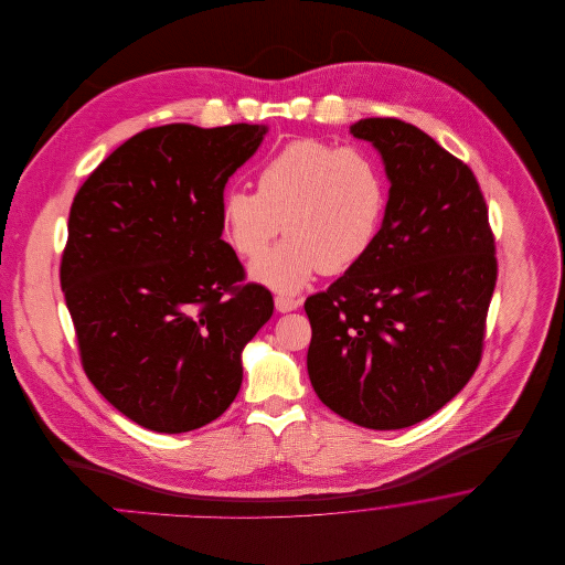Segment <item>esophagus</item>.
I'll use <instances>...</instances> for the list:
<instances>
[{
    "label": "esophagus",
    "mask_w": 565,
    "mask_h": 565,
    "mask_svg": "<svg viewBox=\"0 0 565 565\" xmlns=\"http://www.w3.org/2000/svg\"><path fill=\"white\" fill-rule=\"evenodd\" d=\"M300 298H295V296L288 295H277L275 296V307H277V311H281V313H288V311H295L300 307Z\"/></svg>",
    "instance_id": "1"
}]
</instances>
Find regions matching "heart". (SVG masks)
Masks as SVG:
<instances>
[{
  "instance_id": "heart-1",
  "label": "heart",
  "mask_w": 565,
  "mask_h": 565,
  "mask_svg": "<svg viewBox=\"0 0 565 565\" xmlns=\"http://www.w3.org/2000/svg\"><path fill=\"white\" fill-rule=\"evenodd\" d=\"M387 175L362 146L295 139L265 161L256 192L228 190L220 224L226 243L247 260L280 232L289 239L252 265V277L277 292H296L320 270L339 275L375 247L387 214Z\"/></svg>"
}]
</instances>
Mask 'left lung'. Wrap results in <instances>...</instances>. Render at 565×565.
<instances>
[{"instance_id":"left-lung-1","label":"left lung","mask_w":565,"mask_h":565,"mask_svg":"<svg viewBox=\"0 0 565 565\" xmlns=\"http://www.w3.org/2000/svg\"><path fill=\"white\" fill-rule=\"evenodd\" d=\"M392 182L369 256L305 300L307 371L330 411L371 430L428 419L475 375L498 279L472 169L398 118L351 127Z\"/></svg>"}]
</instances>
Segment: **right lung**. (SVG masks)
<instances>
[{"label": "right lung", "instance_id": "add662e5", "mask_svg": "<svg viewBox=\"0 0 565 565\" xmlns=\"http://www.w3.org/2000/svg\"><path fill=\"white\" fill-rule=\"evenodd\" d=\"M267 127L164 125L127 139L74 196L61 288L82 369L148 430L214 422L242 387V351L273 296L222 239L228 178Z\"/></svg>", "mask_w": 565, "mask_h": 565}]
</instances>
